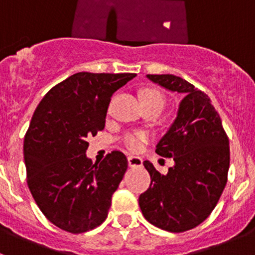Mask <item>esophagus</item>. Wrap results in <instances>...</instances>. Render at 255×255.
Here are the masks:
<instances>
[{"label":"esophagus","instance_id":"esophagus-1","mask_svg":"<svg viewBox=\"0 0 255 255\" xmlns=\"http://www.w3.org/2000/svg\"><path fill=\"white\" fill-rule=\"evenodd\" d=\"M128 163H129L130 167H141L143 166V159L140 157L130 155V157H128Z\"/></svg>","mask_w":255,"mask_h":255}]
</instances>
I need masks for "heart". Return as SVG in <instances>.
<instances>
[{
  "label": "heart",
  "mask_w": 255,
  "mask_h": 255,
  "mask_svg": "<svg viewBox=\"0 0 255 255\" xmlns=\"http://www.w3.org/2000/svg\"><path fill=\"white\" fill-rule=\"evenodd\" d=\"M141 98L143 100H161L163 101V96L159 93L158 91H154V89H147L144 91L141 94ZM147 143V135L140 131H134L129 132L124 136V144L128 149H130L131 152H139V150L143 149L144 144Z\"/></svg>",
  "instance_id": "heart-1"
}]
</instances>
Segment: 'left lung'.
Instances as JSON below:
<instances>
[{"mask_svg":"<svg viewBox=\"0 0 255 255\" xmlns=\"http://www.w3.org/2000/svg\"><path fill=\"white\" fill-rule=\"evenodd\" d=\"M164 89L182 94L177 116L157 144V154L175 166L161 175L149 161L144 167L150 185L139 197L148 222L170 233H184L211 215L227 182L229 138L222 121L204 92L179 76L147 75Z\"/></svg>","mask_w":255,"mask_h":255,"instance_id":"8db88e82","label":"left lung"}]
</instances>
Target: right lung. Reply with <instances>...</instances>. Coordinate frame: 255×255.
<instances>
[{"instance_id":"obj_1","label":"right lung","mask_w":255,"mask_h":255,"mask_svg":"<svg viewBox=\"0 0 255 255\" xmlns=\"http://www.w3.org/2000/svg\"><path fill=\"white\" fill-rule=\"evenodd\" d=\"M135 76L76 73L35 108L24 139L26 181L42 213L58 229L87 233L107 218L128 159L114 150L92 163L87 140L105 129L112 94Z\"/></svg>"}]
</instances>
